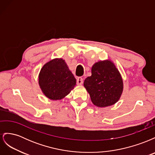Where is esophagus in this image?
<instances>
[{"label":"esophagus","mask_w":155,"mask_h":155,"mask_svg":"<svg viewBox=\"0 0 155 155\" xmlns=\"http://www.w3.org/2000/svg\"><path fill=\"white\" fill-rule=\"evenodd\" d=\"M83 83V79L82 78L79 77L77 79V85H81Z\"/></svg>","instance_id":"esophagus-1"}]
</instances>
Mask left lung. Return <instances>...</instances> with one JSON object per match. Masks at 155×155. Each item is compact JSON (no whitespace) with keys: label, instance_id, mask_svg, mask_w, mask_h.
I'll list each match as a JSON object with an SVG mask.
<instances>
[{"label":"left lung","instance_id":"1","mask_svg":"<svg viewBox=\"0 0 155 155\" xmlns=\"http://www.w3.org/2000/svg\"><path fill=\"white\" fill-rule=\"evenodd\" d=\"M91 73L83 85L92 104L102 108L118 102L123 92L124 81L115 64L110 59L100 61L92 65Z\"/></svg>","mask_w":155,"mask_h":155}]
</instances>
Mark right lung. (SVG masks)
Segmentation results:
<instances>
[{
    "instance_id": "add662e5",
    "label": "right lung",
    "mask_w": 155,
    "mask_h": 155,
    "mask_svg": "<svg viewBox=\"0 0 155 155\" xmlns=\"http://www.w3.org/2000/svg\"><path fill=\"white\" fill-rule=\"evenodd\" d=\"M38 81L43 94L55 101L63 99L76 85V78L62 58L45 63L40 70Z\"/></svg>"
}]
</instances>
